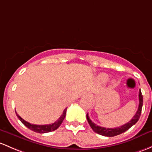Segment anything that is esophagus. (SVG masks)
Segmentation results:
<instances>
[{"mask_svg": "<svg viewBox=\"0 0 152 152\" xmlns=\"http://www.w3.org/2000/svg\"><path fill=\"white\" fill-rule=\"evenodd\" d=\"M86 95H87V96H88V95H89V94H86Z\"/></svg>", "mask_w": 152, "mask_h": 152, "instance_id": "obj_1", "label": "esophagus"}]
</instances>
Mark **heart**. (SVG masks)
<instances>
[{"label":"heart","instance_id":"obj_1","mask_svg":"<svg viewBox=\"0 0 152 152\" xmlns=\"http://www.w3.org/2000/svg\"><path fill=\"white\" fill-rule=\"evenodd\" d=\"M100 79L102 81H106L108 79V75L105 74V73H103V74H101L100 76ZM113 85H116V82H115V81L113 82Z\"/></svg>","mask_w":152,"mask_h":152}]
</instances>
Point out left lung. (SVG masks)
<instances>
[{"label": "left lung", "mask_w": 152, "mask_h": 152, "mask_svg": "<svg viewBox=\"0 0 152 152\" xmlns=\"http://www.w3.org/2000/svg\"><path fill=\"white\" fill-rule=\"evenodd\" d=\"M139 105H138V108L137 112L135 113V116L132 117V119H131L130 122H128L126 124H123V125L120 126V127H115V128H105V127H100V126L97 125L95 123L92 122L89 117L88 114H87V119L88 121V123L90 125L91 128L93 130L94 132H95L97 134H100V135H103V136H107V137H113L116 136V135H119V134H122L123 132H124L125 131L130 128L132 125L135 124L139 119L140 114H141V109L142 106H143V95H142L141 91L140 89L139 90Z\"/></svg>", "instance_id": "obj_1"}]
</instances>
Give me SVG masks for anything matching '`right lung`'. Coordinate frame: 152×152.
I'll use <instances>...</instances> for the list:
<instances>
[{
    "instance_id": "add662e5",
    "label": "right lung",
    "mask_w": 152,
    "mask_h": 152,
    "mask_svg": "<svg viewBox=\"0 0 152 152\" xmlns=\"http://www.w3.org/2000/svg\"><path fill=\"white\" fill-rule=\"evenodd\" d=\"M66 111L67 108L64 110L63 114L61 115V116H60L56 122L52 123V124H44V125H38V124H30V123L26 122V121L24 120L22 118L20 117V116L17 114V112H16V114H17V116L19 118V119L21 121L22 124L25 126H26V127H28V128H29L30 130L34 131V132H38V133H46V132H49L57 130V129L60 127V124H62L64 119H65V116H66Z\"/></svg>"
}]
</instances>
